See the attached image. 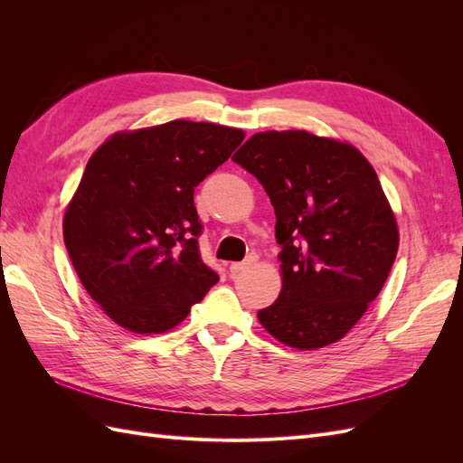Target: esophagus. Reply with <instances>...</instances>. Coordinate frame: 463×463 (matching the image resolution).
<instances>
[{"label": "esophagus", "instance_id": "esophagus-1", "mask_svg": "<svg viewBox=\"0 0 463 463\" xmlns=\"http://www.w3.org/2000/svg\"><path fill=\"white\" fill-rule=\"evenodd\" d=\"M253 257H247V260H243V262H232L230 264V272L232 274H237V272H241V270H245L249 264H253Z\"/></svg>", "mask_w": 463, "mask_h": 463}]
</instances>
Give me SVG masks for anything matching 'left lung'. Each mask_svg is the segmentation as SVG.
I'll list each match as a JSON object with an SVG mask.
<instances>
[{
  "label": "left lung",
  "instance_id": "left-lung-1",
  "mask_svg": "<svg viewBox=\"0 0 463 463\" xmlns=\"http://www.w3.org/2000/svg\"><path fill=\"white\" fill-rule=\"evenodd\" d=\"M232 160L274 206L282 291L259 311L276 340L317 349L342 340L381 293L398 226L373 165L352 145L307 131L257 133Z\"/></svg>",
  "mask_w": 463,
  "mask_h": 463
}]
</instances>
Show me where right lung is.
Returning <instances> with one entry per match:
<instances>
[{
  "instance_id": "add662e5",
  "label": "right lung",
  "mask_w": 463,
  "mask_h": 463,
  "mask_svg": "<svg viewBox=\"0 0 463 463\" xmlns=\"http://www.w3.org/2000/svg\"><path fill=\"white\" fill-rule=\"evenodd\" d=\"M243 137L175 119L118 133L92 154L65 210L63 240L89 296L119 326L170 330L220 279L201 259L193 194Z\"/></svg>"
}]
</instances>
